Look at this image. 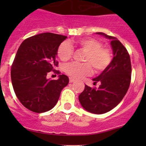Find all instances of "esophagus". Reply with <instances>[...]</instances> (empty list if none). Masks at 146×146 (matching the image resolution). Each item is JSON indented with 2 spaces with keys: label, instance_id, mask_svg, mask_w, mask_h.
Wrapping results in <instances>:
<instances>
[{
  "label": "esophagus",
  "instance_id": "34e87169",
  "mask_svg": "<svg viewBox=\"0 0 146 146\" xmlns=\"http://www.w3.org/2000/svg\"><path fill=\"white\" fill-rule=\"evenodd\" d=\"M74 82V79H73L72 77H70L69 78V82Z\"/></svg>",
  "mask_w": 146,
  "mask_h": 146
}]
</instances>
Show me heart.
I'll return each mask as SVG.
<instances>
[{
  "label": "heart",
  "instance_id": "1",
  "mask_svg": "<svg viewBox=\"0 0 146 146\" xmlns=\"http://www.w3.org/2000/svg\"><path fill=\"white\" fill-rule=\"evenodd\" d=\"M77 45L83 51L85 64L71 63L64 66V72L70 77L78 79L83 76L89 75L93 72L91 65L96 72H101L107 69L112 60V52L109 48L102 46L99 40L94 38H83L78 40ZM73 47L68 42H62L58 49V56L63 61H66L72 57Z\"/></svg>",
  "mask_w": 146,
  "mask_h": 146
}]
</instances>
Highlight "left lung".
Wrapping results in <instances>:
<instances>
[{"label": "left lung", "mask_w": 146, "mask_h": 146, "mask_svg": "<svg viewBox=\"0 0 146 146\" xmlns=\"http://www.w3.org/2000/svg\"><path fill=\"white\" fill-rule=\"evenodd\" d=\"M110 39L113 58L108 67L93 79L98 88L85 86L79 95L81 105L89 113L103 114L118 105L128 91L131 81V65L129 55L125 47L115 37L104 33H96Z\"/></svg>", "instance_id": "8db88e82"}]
</instances>
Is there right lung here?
Returning a JSON list of instances; mask_svg holds the SVG:
<instances>
[{"mask_svg":"<svg viewBox=\"0 0 146 146\" xmlns=\"http://www.w3.org/2000/svg\"><path fill=\"white\" fill-rule=\"evenodd\" d=\"M66 38L40 33L24 40L18 49L11 66V82L17 97L31 111L41 113L52 109L69 83L65 74H60L58 80L47 78V73L58 66V49Z\"/></svg>","mask_w":146,"mask_h":146,"instance_id":"add662e5","label":"right lung"}]
</instances>
